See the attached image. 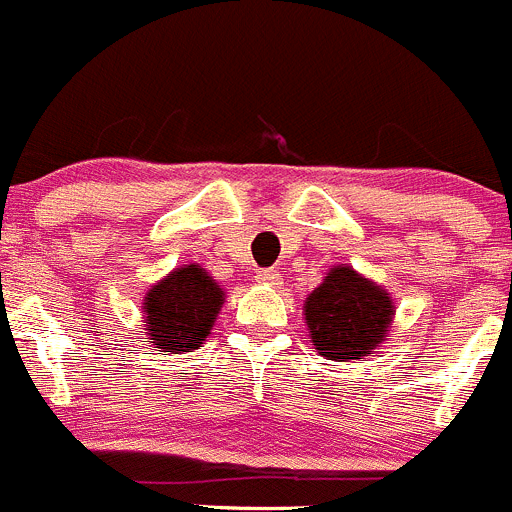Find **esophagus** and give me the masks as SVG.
I'll list each match as a JSON object with an SVG mask.
<instances>
[{"mask_svg":"<svg viewBox=\"0 0 512 512\" xmlns=\"http://www.w3.org/2000/svg\"><path fill=\"white\" fill-rule=\"evenodd\" d=\"M258 281L268 283V286H278V283H281V271H276V268H266V271H258Z\"/></svg>","mask_w":512,"mask_h":512,"instance_id":"34e87169","label":"esophagus"}]
</instances>
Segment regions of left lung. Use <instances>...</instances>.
Returning a JSON list of instances; mask_svg holds the SVG:
<instances>
[{"label": "left lung", "mask_w": 512, "mask_h": 512, "mask_svg": "<svg viewBox=\"0 0 512 512\" xmlns=\"http://www.w3.org/2000/svg\"><path fill=\"white\" fill-rule=\"evenodd\" d=\"M394 305L389 293L347 266H337L305 300L315 350L328 360H360L387 337Z\"/></svg>", "instance_id": "1"}]
</instances>
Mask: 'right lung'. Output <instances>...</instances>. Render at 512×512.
Returning <instances> with one entry per match:
<instances>
[{
  "instance_id": "obj_1",
  "label": "right lung",
  "mask_w": 512,
  "mask_h": 512,
  "mask_svg": "<svg viewBox=\"0 0 512 512\" xmlns=\"http://www.w3.org/2000/svg\"><path fill=\"white\" fill-rule=\"evenodd\" d=\"M224 291L202 266H184L150 288L145 310L147 342L162 352H192L212 330Z\"/></svg>"
}]
</instances>
